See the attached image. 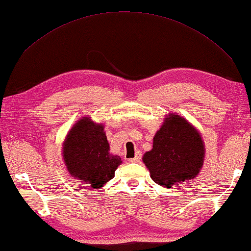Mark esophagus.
Instances as JSON below:
<instances>
[{
    "mask_svg": "<svg viewBox=\"0 0 251 251\" xmlns=\"http://www.w3.org/2000/svg\"><path fill=\"white\" fill-rule=\"evenodd\" d=\"M141 159V152L140 151H137L136 152V156L133 158V159H130V162H138L139 160Z\"/></svg>",
    "mask_w": 251,
    "mask_h": 251,
    "instance_id": "esophagus-1",
    "label": "esophagus"
}]
</instances>
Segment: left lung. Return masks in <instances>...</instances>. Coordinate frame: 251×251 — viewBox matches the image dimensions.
<instances>
[{"label": "left lung", "instance_id": "8db88e82", "mask_svg": "<svg viewBox=\"0 0 251 251\" xmlns=\"http://www.w3.org/2000/svg\"><path fill=\"white\" fill-rule=\"evenodd\" d=\"M204 145L197 129L179 115H171L153 137L143 160L157 184L170 188L191 180L201 169Z\"/></svg>", "mask_w": 251, "mask_h": 251}]
</instances>
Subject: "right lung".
<instances>
[{"label":"right lung","instance_id":"add662e5","mask_svg":"<svg viewBox=\"0 0 251 251\" xmlns=\"http://www.w3.org/2000/svg\"><path fill=\"white\" fill-rule=\"evenodd\" d=\"M108 150L103 126L82 118L68 134L62 154L71 176L98 189L113 179L122 163L121 158Z\"/></svg>","mask_w":251,"mask_h":251}]
</instances>
